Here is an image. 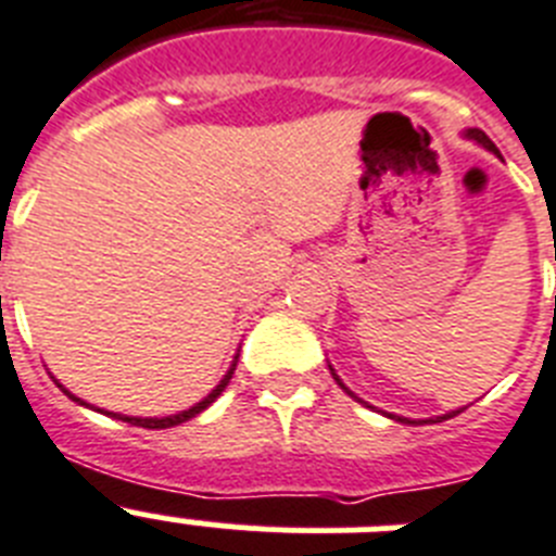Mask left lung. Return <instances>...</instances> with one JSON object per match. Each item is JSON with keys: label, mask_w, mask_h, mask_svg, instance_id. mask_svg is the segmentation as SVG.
I'll list each match as a JSON object with an SVG mask.
<instances>
[{"label": "left lung", "mask_w": 556, "mask_h": 556, "mask_svg": "<svg viewBox=\"0 0 556 556\" xmlns=\"http://www.w3.org/2000/svg\"><path fill=\"white\" fill-rule=\"evenodd\" d=\"M466 138H469V141H475V143H480V147L483 149H489V152H494V155H501V152H497V147H494L492 141H489V135L486 132H480V129H466ZM330 367V365H328ZM330 372H333V367H330ZM333 379H336V384L342 387L344 393L350 395V399H356V401H362L358 399V395H353L348 390V387L342 384V379H339V376H336L333 372ZM362 404H365V401H362ZM458 413H464V409H455V413H446V415H438V418H427V421H409V418H399V415H387V418H393V421H401V424H438V421H446V418H452V415H458Z\"/></svg>", "instance_id": "obj_1"}]
</instances>
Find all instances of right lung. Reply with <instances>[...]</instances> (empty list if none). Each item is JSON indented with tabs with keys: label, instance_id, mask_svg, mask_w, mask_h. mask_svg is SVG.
I'll list each match as a JSON object with an SVG mask.
<instances>
[{
	"label": "right lung",
	"instance_id": "add662e5",
	"mask_svg": "<svg viewBox=\"0 0 556 556\" xmlns=\"http://www.w3.org/2000/svg\"><path fill=\"white\" fill-rule=\"evenodd\" d=\"M235 367H237V356H235V365L228 367V372H226V376H223V381H220V384L214 387V390H212V393L206 395V399H203V401H198V404H194V407L184 409V413H177V415H166V418H135V415L106 413V409H98V413H106V415H112V418H121V421H127V424H132V427H143V429H169V427H177V424L189 421V418H194V415H200V413H203V409H206L208 404H214V399H217V395H220L223 390H226V387H228V381H231V376H235ZM59 387H62V384H59ZM62 390H64V387H62ZM64 393H67L70 399H73V401H78V404H84V407H90V404H87V401L76 399V395L70 393V390H64Z\"/></svg>",
	"mask_w": 556,
	"mask_h": 556
}]
</instances>
